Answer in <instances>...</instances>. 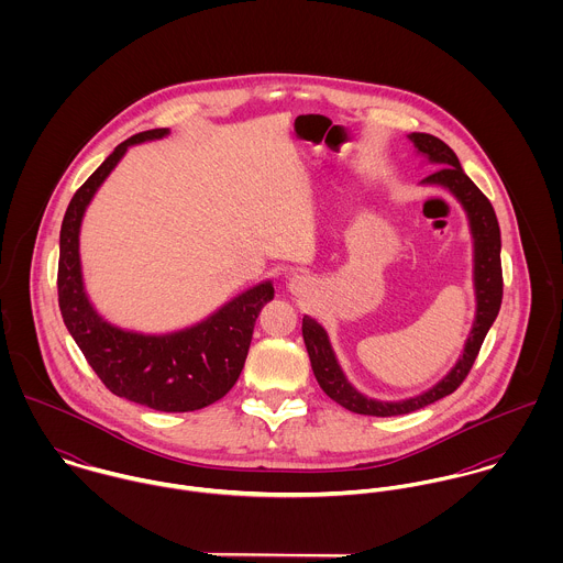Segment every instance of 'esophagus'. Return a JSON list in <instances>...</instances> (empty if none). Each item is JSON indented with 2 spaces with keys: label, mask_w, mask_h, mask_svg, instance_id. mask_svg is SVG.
Returning <instances> with one entry per match:
<instances>
[{
  "label": "esophagus",
  "mask_w": 563,
  "mask_h": 563,
  "mask_svg": "<svg viewBox=\"0 0 563 563\" xmlns=\"http://www.w3.org/2000/svg\"><path fill=\"white\" fill-rule=\"evenodd\" d=\"M310 277L308 275H301V273H295L290 279H288V290L295 292V295H301L310 288Z\"/></svg>",
  "instance_id": "34e87169"
}]
</instances>
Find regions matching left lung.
<instances>
[{"instance_id": "left-lung-1", "label": "left lung", "mask_w": 563, "mask_h": 563, "mask_svg": "<svg viewBox=\"0 0 563 563\" xmlns=\"http://www.w3.org/2000/svg\"><path fill=\"white\" fill-rule=\"evenodd\" d=\"M409 141L418 150V154L427 156V161L438 164L431 175L422 179V184H435L446 190H451L457 201L464 206L468 221H471V234L475 241V295H477V317L473 322L471 335L466 340L464 353L457 360V364L451 368V373L438 382L431 390L405 399V401H375L364 395H360L344 377L327 331L322 329L319 322L310 317H303V342L312 362L314 377L322 388V393L346 407L349 411L364 413V416H401L416 411L424 405L440 401L449 395H453L462 382L468 377L483 340L496 321L500 301H503V268H500V230L498 221L494 214V208L489 199L483 195L482 190L475 186V181L464 173L462 164L457 161L455 152L442 143L440 139L422 132L409 134Z\"/></svg>"}]
</instances>
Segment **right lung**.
Instances as JSON below:
<instances>
[{"label":"right lung","instance_id":"1","mask_svg":"<svg viewBox=\"0 0 563 563\" xmlns=\"http://www.w3.org/2000/svg\"><path fill=\"white\" fill-rule=\"evenodd\" d=\"M166 134V128H158L123 141L74 195L60 230L58 303L86 362L112 395L158 411H195L223 399L241 377L255 319L275 295L273 284L262 282L244 290L192 327L145 335L103 321L81 282L80 225L86 206L128 147Z\"/></svg>","mask_w":563,"mask_h":563}]
</instances>
